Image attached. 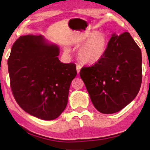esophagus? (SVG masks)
<instances>
[{"instance_id": "1", "label": "esophagus", "mask_w": 150, "mask_h": 150, "mask_svg": "<svg viewBox=\"0 0 150 150\" xmlns=\"http://www.w3.org/2000/svg\"><path fill=\"white\" fill-rule=\"evenodd\" d=\"M76 68H77V74H79V73H80V70H81V65L77 64V66H76Z\"/></svg>"}]
</instances>
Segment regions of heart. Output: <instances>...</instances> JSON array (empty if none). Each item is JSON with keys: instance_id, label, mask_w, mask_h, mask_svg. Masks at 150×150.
I'll return each instance as SVG.
<instances>
[{"instance_id": "1", "label": "heart", "mask_w": 150, "mask_h": 150, "mask_svg": "<svg viewBox=\"0 0 150 150\" xmlns=\"http://www.w3.org/2000/svg\"><path fill=\"white\" fill-rule=\"evenodd\" d=\"M77 55L80 61L87 64H94L104 57L107 50L108 40L104 34L91 32L84 39Z\"/></svg>"}]
</instances>
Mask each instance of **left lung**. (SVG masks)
Instances as JSON below:
<instances>
[{
	"instance_id": "8db88e82",
	"label": "left lung",
	"mask_w": 150,
	"mask_h": 150,
	"mask_svg": "<svg viewBox=\"0 0 150 150\" xmlns=\"http://www.w3.org/2000/svg\"><path fill=\"white\" fill-rule=\"evenodd\" d=\"M91 101L99 112L123 109L135 99L142 83L141 50L128 32L113 34L101 59L80 72Z\"/></svg>"
}]
</instances>
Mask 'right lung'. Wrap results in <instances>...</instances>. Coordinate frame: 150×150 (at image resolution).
I'll use <instances>...</instances> for the list:
<instances>
[{
  "mask_svg": "<svg viewBox=\"0 0 150 150\" xmlns=\"http://www.w3.org/2000/svg\"><path fill=\"white\" fill-rule=\"evenodd\" d=\"M59 48L42 35L21 36L14 43L8 60L10 87L24 111L42 120L58 118L68 104L75 63L58 59Z\"/></svg>",
  "mask_w": 150,
  "mask_h": 150,
  "instance_id": "1",
  "label": "right lung"
}]
</instances>
